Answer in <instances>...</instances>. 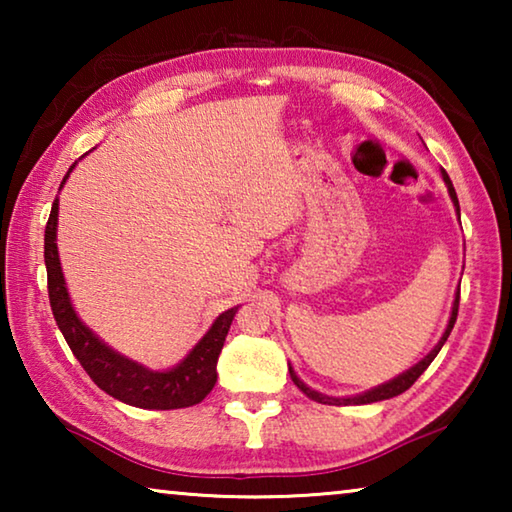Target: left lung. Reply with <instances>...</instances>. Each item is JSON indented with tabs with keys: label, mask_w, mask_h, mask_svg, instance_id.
I'll list each match as a JSON object with an SVG mask.
<instances>
[{
	"label": "left lung",
	"mask_w": 512,
	"mask_h": 512,
	"mask_svg": "<svg viewBox=\"0 0 512 512\" xmlns=\"http://www.w3.org/2000/svg\"><path fill=\"white\" fill-rule=\"evenodd\" d=\"M440 173H443V180H445V185H447L449 196H452V203H454V207H456V212H458V216H461V207H458V198H456V189H454V185H452V180H449L445 169H440ZM458 300H461V291H456L454 307H452V316H449V323H447L445 334L440 336V341L436 343V348H433L422 361L415 363L413 368L402 372V375H397V377L391 379V381H386V384L375 386V388H370V391H366V393H359V395H352V397H329V395H323V393L314 391V388H309V386L305 384V381H302V379L296 375V372H293V368L289 366V375H291V379H293V384H296V386L300 388V391L309 397V400L320 402V404H334V406L372 404V402H381V400H391V397H395V395H402L404 391H409V388L415 384V379H418V377L422 375V372L429 368V363L438 357V352H440V348H443V345H445L449 332H452V329H454L456 316H458Z\"/></svg>",
	"instance_id": "obj_1"
}]
</instances>
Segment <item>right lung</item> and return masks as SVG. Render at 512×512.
<instances>
[{"label": "right lung", "instance_id": "obj_1", "mask_svg": "<svg viewBox=\"0 0 512 512\" xmlns=\"http://www.w3.org/2000/svg\"><path fill=\"white\" fill-rule=\"evenodd\" d=\"M76 164V162H74ZM72 164V169H74ZM67 171V176L72 173ZM67 176L63 178V185ZM60 185V187H63ZM58 198L51 205V214L45 228V266H47V289L51 311H54L56 325L63 332L69 350L79 359L83 370L101 391L115 397V400L137 406V409L171 411L185 409L203 402L207 393L216 384V361L228 336L239 307H232L214 320L205 336L198 341L187 357L169 370H149L142 363L124 357V354L108 348L90 327L81 323L76 316L65 287L63 268H60L58 246Z\"/></svg>", "mask_w": 512, "mask_h": 512}]
</instances>
